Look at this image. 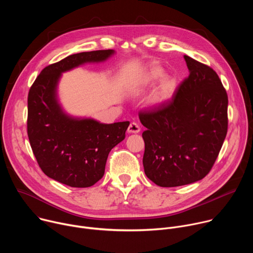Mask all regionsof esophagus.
<instances>
[{
  "mask_svg": "<svg viewBox=\"0 0 253 253\" xmlns=\"http://www.w3.org/2000/svg\"><path fill=\"white\" fill-rule=\"evenodd\" d=\"M127 132L128 133H132V134H137V133L140 132V126L137 123L133 122V123H131L129 125V127L127 129Z\"/></svg>",
  "mask_w": 253,
  "mask_h": 253,
  "instance_id": "obj_1",
  "label": "esophagus"
}]
</instances>
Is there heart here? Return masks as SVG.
<instances>
[{
    "instance_id": "b5f03b06",
    "label": "heart",
    "mask_w": 253,
    "mask_h": 253,
    "mask_svg": "<svg viewBox=\"0 0 253 253\" xmlns=\"http://www.w3.org/2000/svg\"><path fill=\"white\" fill-rule=\"evenodd\" d=\"M156 83L151 90L147 103L150 107H159L169 102L177 92L178 80L172 75L165 73L164 69L158 65L149 66L140 78V84L150 87Z\"/></svg>"
}]
</instances>
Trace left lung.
Masks as SVG:
<instances>
[{
	"instance_id": "obj_1",
	"label": "left lung",
	"mask_w": 253,
	"mask_h": 253,
	"mask_svg": "<svg viewBox=\"0 0 253 253\" xmlns=\"http://www.w3.org/2000/svg\"><path fill=\"white\" fill-rule=\"evenodd\" d=\"M189 76L172 101L139 115L146 130L143 166L161 187L194 183L212 168L227 133L228 98L210 67L184 55Z\"/></svg>"
}]
</instances>
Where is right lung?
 I'll use <instances>...</instances> for the list:
<instances>
[{"instance_id":"obj_1","label":"right lung","mask_w":253,"mask_h":253,"mask_svg":"<svg viewBox=\"0 0 253 253\" xmlns=\"http://www.w3.org/2000/svg\"><path fill=\"white\" fill-rule=\"evenodd\" d=\"M116 52L73 54L42 70L28 95V136L42 171L71 187H90L103 177L108 155L125 139L129 121L100 123L68 114L60 103L62 74L85 64L107 61Z\"/></svg>"}]
</instances>
